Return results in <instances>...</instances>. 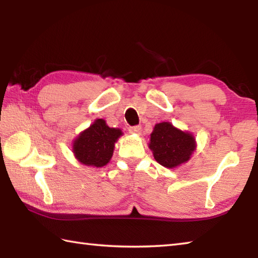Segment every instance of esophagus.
<instances>
[{"label":"esophagus","mask_w":258,"mask_h":258,"mask_svg":"<svg viewBox=\"0 0 258 258\" xmlns=\"http://www.w3.org/2000/svg\"><path fill=\"white\" fill-rule=\"evenodd\" d=\"M128 132L131 134H140L142 132V127L140 125L138 126H132V127L128 128Z\"/></svg>","instance_id":"obj_1"}]
</instances>
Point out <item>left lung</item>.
Masks as SVG:
<instances>
[{
    "mask_svg": "<svg viewBox=\"0 0 258 258\" xmlns=\"http://www.w3.org/2000/svg\"><path fill=\"white\" fill-rule=\"evenodd\" d=\"M149 147L155 161L162 166L175 168L190 160L196 151L194 135L169 123L155 124L151 133Z\"/></svg>",
    "mask_w": 258,
    "mask_h": 258,
    "instance_id": "obj_1",
    "label": "left lung"
}]
</instances>
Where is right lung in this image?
<instances>
[{"instance_id":"right-lung-1","label":"right lung","mask_w":258,"mask_h":258,"mask_svg":"<svg viewBox=\"0 0 258 258\" xmlns=\"http://www.w3.org/2000/svg\"><path fill=\"white\" fill-rule=\"evenodd\" d=\"M122 135V130L109 127L105 120L97 118L73 140L72 152L83 165L103 167L111 161L115 143Z\"/></svg>"}]
</instances>
